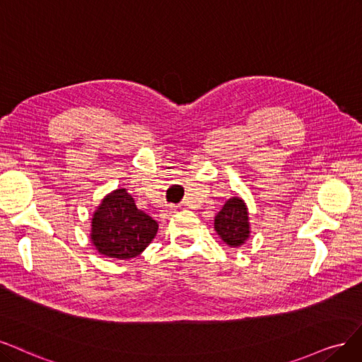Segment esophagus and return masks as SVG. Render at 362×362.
Returning <instances> with one entry per match:
<instances>
[{"label": "esophagus", "mask_w": 362, "mask_h": 362, "mask_svg": "<svg viewBox=\"0 0 362 362\" xmlns=\"http://www.w3.org/2000/svg\"><path fill=\"white\" fill-rule=\"evenodd\" d=\"M174 214H176V207H174L173 204H170V206H167L164 211H162V218H170V216H173Z\"/></svg>", "instance_id": "esophagus-1"}]
</instances>
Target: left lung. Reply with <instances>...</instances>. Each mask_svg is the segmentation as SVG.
<instances>
[{
	"label": "left lung",
	"mask_w": 362,
	"mask_h": 362,
	"mask_svg": "<svg viewBox=\"0 0 362 362\" xmlns=\"http://www.w3.org/2000/svg\"><path fill=\"white\" fill-rule=\"evenodd\" d=\"M215 230L228 247L238 248L250 238V216L242 198L233 197L215 216Z\"/></svg>",
	"instance_id": "obj_1"
}]
</instances>
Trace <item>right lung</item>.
Instances as JSON below:
<instances>
[{
    "instance_id": "right-lung-1",
    "label": "right lung",
    "mask_w": 362,
    "mask_h": 362,
    "mask_svg": "<svg viewBox=\"0 0 362 362\" xmlns=\"http://www.w3.org/2000/svg\"><path fill=\"white\" fill-rule=\"evenodd\" d=\"M156 233V221L139 211L132 195L120 188L105 197L93 214L90 239L102 255L127 260L141 254Z\"/></svg>"
}]
</instances>
